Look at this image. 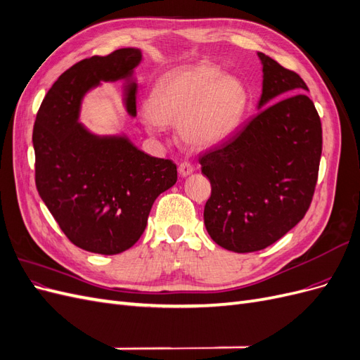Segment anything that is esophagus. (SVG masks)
<instances>
[{
	"label": "esophagus",
	"mask_w": 360,
	"mask_h": 360,
	"mask_svg": "<svg viewBox=\"0 0 360 360\" xmlns=\"http://www.w3.org/2000/svg\"><path fill=\"white\" fill-rule=\"evenodd\" d=\"M193 165L191 162H181L180 165H179V172H180V176L181 177H186V176H189V174H192L193 172Z\"/></svg>",
	"instance_id": "34e87169"
}]
</instances>
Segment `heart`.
Here are the masks:
<instances>
[{
  "label": "heart",
  "instance_id": "b5f03b06",
  "mask_svg": "<svg viewBox=\"0 0 360 360\" xmlns=\"http://www.w3.org/2000/svg\"><path fill=\"white\" fill-rule=\"evenodd\" d=\"M246 90L236 76L222 75L219 66L201 61L163 75L147 102V127L176 123L184 144L209 148L222 143L240 123Z\"/></svg>",
  "mask_w": 360,
  "mask_h": 360
}]
</instances>
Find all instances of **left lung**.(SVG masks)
Masks as SVG:
<instances>
[{
    "label": "left lung",
    "instance_id": "8db88e82",
    "mask_svg": "<svg viewBox=\"0 0 360 360\" xmlns=\"http://www.w3.org/2000/svg\"><path fill=\"white\" fill-rule=\"evenodd\" d=\"M263 63L259 112L200 156L212 193L204 224L233 252L278 242L307 214L319 179L321 122L300 76L258 52Z\"/></svg>",
    "mask_w": 360,
    "mask_h": 360
}]
</instances>
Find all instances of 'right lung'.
Masks as SVG:
<instances>
[{
    "mask_svg": "<svg viewBox=\"0 0 360 360\" xmlns=\"http://www.w3.org/2000/svg\"><path fill=\"white\" fill-rule=\"evenodd\" d=\"M135 48L94 56L64 72L43 99L32 129L36 186L69 240L94 254L115 255L144 233L155 200L177 181L169 159L153 158L126 138H99L78 123L82 96L101 81L130 78ZM136 115V84L124 90Z\"/></svg>",
    "mask_w": 360,
    "mask_h": 360,
    "instance_id": "add662e5",
    "label": "right lung"
}]
</instances>
